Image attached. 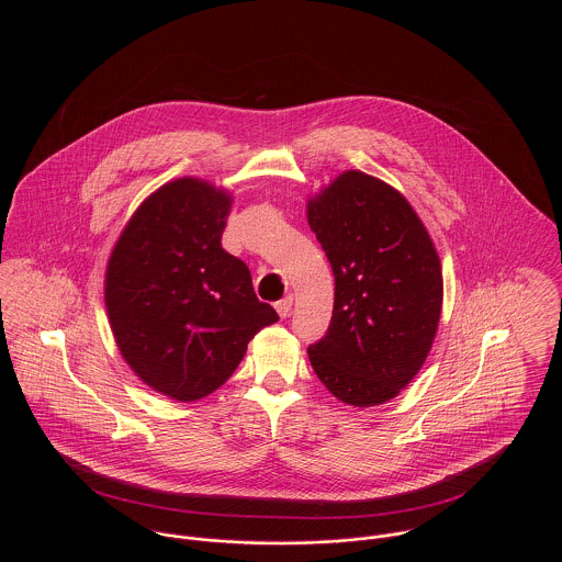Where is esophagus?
<instances>
[{"label": "esophagus", "mask_w": 562, "mask_h": 562, "mask_svg": "<svg viewBox=\"0 0 562 562\" xmlns=\"http://www.w3.org/2000/svg\"><path fill=\"white\" fill-rule=\"evenodd\" d=\"M292 303H294V299H292V296H285V299H281V301L274 305L281 318H288V316L292 314Z\"/></svg>", "instance_id": "esophagus-1"}]
</instances>
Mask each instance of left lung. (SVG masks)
<instances>
[{"label":"left lung","mask_w":562,"mask_h":562,"mask_svg":"<svg viewBox=\"0 0 562 562\" xmlns=\"http://www.w3.org/2000/svg\"><path fill=\"white\" fill-rule=\"evenodd\" d=\"M307 218L335 277L330 324L310 361L341 402L392 401L439 324L443 279L430 236L401 192L359 170L310 201Z\"/></svg>","instance_id":"obj_1"}]
</instances>
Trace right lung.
Returning a JSON list of instances; mask_svg holds the SVG:
<instances>
[{"label":"right lung","mask_w":562,"mask_h":562,"mask_svg":"<svg viewBox=\"0 0 562 562\" xmlns=\"http://www.w3.org/2000/svg\"><path fill=\"white\" fill-rule=\"evenodd\" d=\"M232 199L199 179L154 192L116 241L105 307L119 350L156 392L199 401L240 366L277 312L257 301L248 266L221 244Z\"/></svg>","instance_id":"add662e5"}]
</instances>
